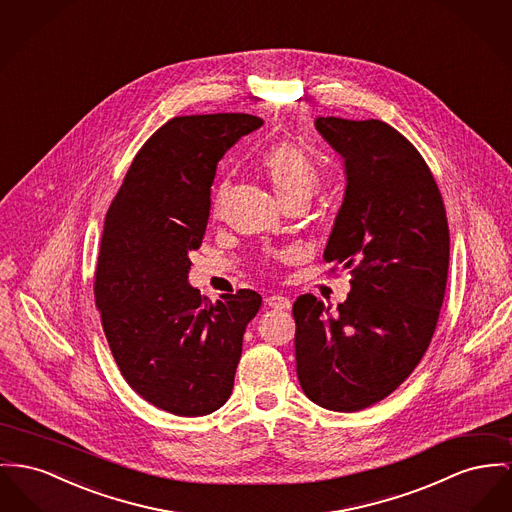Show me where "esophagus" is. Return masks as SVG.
<instances>
[{
	"mask_svg": "<svg viewBox=\"0 0 512 512\" xmlns=\"http://www.w3.org/2000/svg\"><path fill=\"white\" fill-rule=\"evenodd\" d=\"M266 305L275 310H289L291 308V301L287 297H281V295H272L266 299Z\"/></svg>",
	"mask_w": 512,
	"mask_h": 512,
	"instance_id": "obj_1",
	"label": "esophagus"
}]
</instances>
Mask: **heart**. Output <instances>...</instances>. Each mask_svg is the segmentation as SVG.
<instances>
[{"instance_id": "b5f03b06", "label": "heart", "mask_w": 512, "mask_h": 512, "mask_svg": "<svg viewBox=\"0 0 512 512\" xmlns=\"http://www.w3.org/2000/svg\"><path fill=\"white\" fill-rule=\"evenodd\" d=\"M262 171L272 182L273 192L279 202L291 200V198H312L320 186V174L310 161L307 153L289 143L281 141L275 143L262 157ZM223 190H219L213 209L217 211L221 205Z\"/></svg>"}]
</instances>
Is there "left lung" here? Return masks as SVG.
<instances>
[{
    "label": "left lung",
    "mask_w": 512,
    "mask_h": 512,
    "mask_svg": "<svg viewBox=\"0 0 512 512\" xmlns=\"http://www.w3.org/2000/svg\"><path fill=\"white\" fill-rule=\"evenodd\" d=\"M340 153L345 192L324 260L353 273L336 312L314 295L293 305L297 376L308 400L359 411L417 367L443 307L450 237L439 186L419 151L380 120L318 116Z\"/></svg>",
    "instance_id": "8db88e82"
}]
</instances>
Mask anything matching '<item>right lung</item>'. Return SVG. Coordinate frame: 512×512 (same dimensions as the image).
I'll list each match as a JSON object with an SVG mask.
<instances>
[{
  "label": "right lung",
  "mask_w": 512,
  "mask_h": 512,
  "mask_svg": "<svg viewBox=\"0 0 512 512\" xmlns=\"http://www.w3.org/2000/svg\"><path fill=\"white\" fill-rule=\"evenodd\" d=\"M262 124L250 114L172 118L139 149L104 217L95 273L104 336L137 394L180 417L229 400L246 324L262 307L250 289L211 303L188 283L217 163Z\"/></svg>",
  "instance_id": "1"
}]
</instances>
